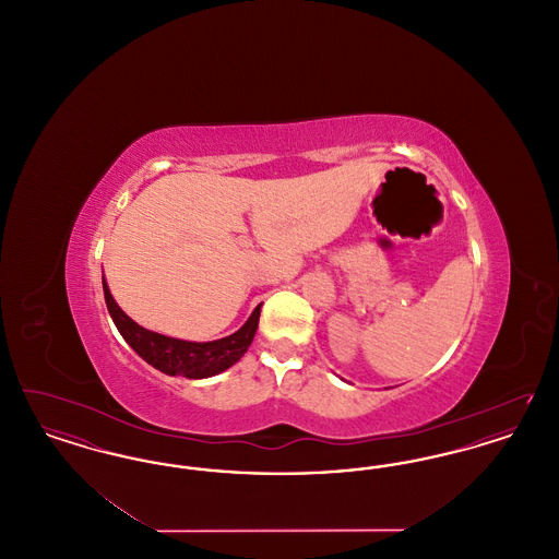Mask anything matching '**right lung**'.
I'll return each mask as SVG.
<instances>
[{
	"instance_id": "add662e5",
	"label": "right lung",
	"mask_w": 559,
	"mask_h": 559,
	"mask_svg": "<svg viewBox=\"0 0 559 559\" xmlns=\"http://www.w3.org/2000/svg\"><path fill=\"white\" fill-rule=\"evenodd\" d=\"M105 301H107L108 314L119 329L121 337L132 346L133 352L144 358L148 365L159 369L165 374H180L187 379H207L217 372L230 369L237 365L247 347L251 346L258 322H260V308L262 304L251 312V317L240 326L237 333L215 340V342H185L176 337H167L155 331H148L133 322L112 299L108 292L107 281L103 278Z\"/></svg>"
}]
</instances>
